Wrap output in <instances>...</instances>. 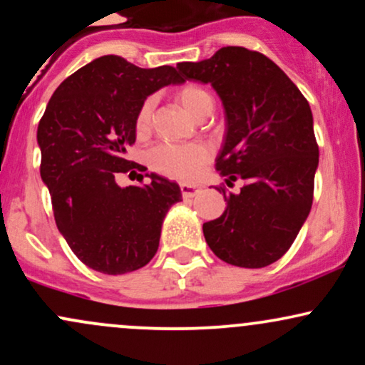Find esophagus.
Returning a JSON list of instances; mask_svg holds the SVG:
<instances>
[{"mask_svg": "<svg viewBox=\"0 0 365 365\" xmlns=\"http://www.w3.org/2000/svg\"><path fill=\"white\" fill-rule=\"evenodd\" d=\"M180 190H182V195L185 197V199H190V197H195L197 194H199L200 187L188 185V183H182V185H180Z\"/></svg>", "mask_w": 365, "mask_h": 365, "instance_id": "34e87169", "label": "esophagus"}]
</instances>
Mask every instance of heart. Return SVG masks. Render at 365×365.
<instances>
[{
  "mask_svg": "<svg viewBox=\"0 0 365 365\" xmlns=\"http://www.w3.org/2000/svg\"><path fill=\"white\" fill-rule=\"evenodd\" d=\"M177 98L182 103V106L190 115H194L195 118L212 104V98L209 96V92L202 87L194 86V83L183 86L177 92ZM154 104H156L154 98H148L137 111L135 130L140 135L148 132L150 127ZM209 158H211V150L206 144H200V142H194V144L163 142V144H158L156 148H153L148 153V163L150 168L165 175V177L182 180V182L194 180L199 175L200 168L209 161Z\"/></svg>",
  "mask_w": 365,
  "mask_h": 365,
  "instance_id": "heart-1",
  "label": "heart"
}]
</instances>
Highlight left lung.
<instances>
[{
    "mask_svg": "<svg viewBox=\"0 0 365 365\" xmlns=\"http://www.w3.org/2000/svg\"><path fill=\"white\" fill-rule=\"evenodd\" d=\"M185 81L211 83L225 108L226 132L216 170L226 183L225 212L202 226L209 249L238 267H264L290 249L312 206L319 148L307 99L287 73L257 51L226 46L209 60L178 63Z\"/></svg>",
    "mask_w": 365,
    "mask_h": 365,
    "instance_id": "left-lung-1",
    "label": "left lung"
}]
</instances>
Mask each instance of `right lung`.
<instances>
[{
  "label": "right lung",
  "instance_id": "1",
  "mask_svg": "<svg viewBox=\"0 0 365 365\" xmlns=\"http://www.w3.org/2000/svg\"><path fill=\"white\" fill-rule=\"evenodd\" d=\"M183 82L173 66L140 68L106 54L65 78L46 106L37 127L41 178L58 230L94 271L130 273L158 252L163 220L182 190L156 173L144 187H120L115 177L139 168L125 154L140 104Z\"/></svg>",
  "mask_w": 365,
  "mask_h": 365
}]
</instances>
